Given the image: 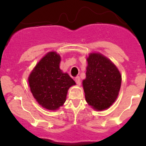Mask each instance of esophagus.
Wrapping results in <instances>:
<instances>
[{"instance_id": "esophagus-1", "label": "esophagus", "mask_w": 146, "mask_h": 146, "mask_svg": "<svg viewBox=\"0 0 146 146\" xmlns=\"http://www.w3.org/2000/svg\"><path fill=\"white\" fill-rule=\"evenodd\" d=\"M75 81L78 85H80V84H81V80H80V78L79 76L75 77Z\"/></svg>"}]
</instances>
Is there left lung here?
Returning a JSON list of instances; mask_svg holds the SVG:
<instances>
[{
  "mask_svg": "<svg viewBox=\"0 0 146 146\" xmlns=\"http://www.w3.org/2000/svg\"><path fill=\"white\" fill-rule=\"evenodd\" d=\"M86 79L83 87L86 102L95 109L109 108L118 96L121 76L112 62L99 53H91L87 58Z\"/></svg>",
  "mask_w": 146,
  "mask_h": 146,
  "instance_id": "8db88e82",
  "label": "left lung"
}]
</instances>
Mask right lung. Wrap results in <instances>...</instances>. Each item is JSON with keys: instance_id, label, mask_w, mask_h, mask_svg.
<instances>
[{"instance_id": "right-lung-1", "label": "right lung", "mask_w": 146, "mask_h": 146, "mask_svg": "<svg viewBox=\"0 0 146 146\" xmlns=\"http://www.w3.org/2000/svg\"><path fill=\"white\" fill-rule=\"evenodd\" d=\"M60 56L50 52L35 67L29 77L31 93L40 105L48 110H56L66 100L68 89L75 84L67 73L60 69Z\"/></svg>"}]
</instances>
